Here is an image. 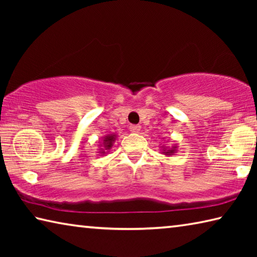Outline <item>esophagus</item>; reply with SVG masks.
Here are the masks:
<instances>
[{
  "mask_svg": "<svg viewBox=\"0 0 257 257\" xmlns=\"http://www.w3.org/2000/svg\"><path fill=\"white\" fill-rule=\"evenodd\" d=\"M141 125L139 124H130V127H129V130L132 133H139L141 132Z\"/></svg>",
  "mask_w": 257,
  "mask_h": 257,
  "instance_id": "34e87169",
  "label": "esophagus"
}]
</instances>
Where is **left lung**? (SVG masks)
Segmentation results:
<instances>
[{"mask_svg": "<svg viewBox=\"0 0 257 257\" xmlns=\"http://www.w3.org/2000/svg\"><path fill=\"white\" fill-rule=\"evenodd\" d=\"M161 150H162V154H164L165 156H170V155H173L176 153L177 150H178V146L173 145L171 147H169V146L162 145V146H161Z\"/></svg>", "mask_w": 257, "mask_h": 257, "instance_id": "1", "label": "left lung"}]
</instances>
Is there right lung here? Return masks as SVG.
<instances>
[{
	"label": "right lung",
	"instance_id": "right-lung-1",
	"mask_svg": "<svg viewBox=\"0 0 257 257\" xmlns=\"http://www.w3.org/2000/svg\"><path fill=\"white\" fill-rule=\"evenodd\" d=\"M116 137H118V135H115V134H108V135H106V136H104L102 138V143L99 144V149H98L97 153H99V155L107 154L113 147V143L115 142Z\"/></svg>",
	"mask_w": 257,
	"mask_h": 257
}]
</instances>
